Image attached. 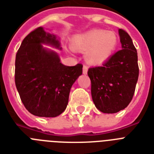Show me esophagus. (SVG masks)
Returning <instances> with one entry per match:
<instances>
[{"mask_svg":"<svg viewBox=\"0 0 154 154\" xmlns=\"http://www.w3.org/2000/svg\"><path fill=\"white\" fill-rule=\"evenodd\" d=\"M88 73V66H83V73L84 74H87Z\"/></svg>","mask_w":154,"mask_h":154,"instance_id":"1","label":"esophagus"}]
</instances>
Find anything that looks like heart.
Here are the masks:
<instances>
[{
    "label": "heart",
    "mask_w": 154,
    "mask_h": 154,
    "mask_svg": "<svg viewBox=\"0 0 154 154\" xmlns=\"http://www.w3.org/2000/svg\"><path fill=\"white\" fill-rule=\"evenodd\" d=\"M118 46V38L114 32L103 30H91L77 35L73 47L85 52L86 60L93 65L102 64L113 55Z\"/></svg>",
    "instance_id": "1"
}]
</instances>
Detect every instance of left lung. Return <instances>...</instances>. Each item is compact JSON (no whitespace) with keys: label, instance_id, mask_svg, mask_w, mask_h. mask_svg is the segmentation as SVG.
Wrapping results in <instances>:
<instances>
[{"label":"left lung","instance_id":"left-lung-1","mask_svg":"<svg viewBox=\"0 0 154 154\" xmlns=\"http://www.w3.org/2000/svg\"><path fill=\"white\" fill-rule=\"evenodd\" d=\"M122 50L103 66L89 68L93 103L103 113H116L127 107L133 98L138 78V53L131 36L119 30Z\"/></svg>","mask_w":154,"mask_h":154}]
</instances>
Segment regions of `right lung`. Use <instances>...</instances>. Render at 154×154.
Instances as JSON below:
<instances>
[{
    "label": "right lung",
    "mask_w": 154,
    "mask_h": 154,
    "mask_svg": "<svg viewBox=\"0 0 154 154\" xmlns=\"http://www.w3.org/2000/svg\"><path fill=\"white\" fill-rule=\"evenodd\" d=\"M42 44L62 49L57 36L46 32L43 27L28 34L16 53L15 83L30 113L56 117L66 110L70 88L82 74L83 66H65L56 52Z\"/></svg>",
    "instance_id": "1"
}]
</instances>
